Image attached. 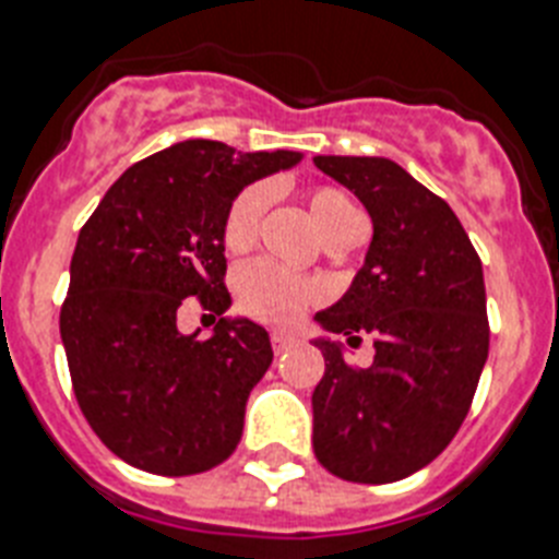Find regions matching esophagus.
I'll list each match as a JSON object with an SVG mask.
<instances>
[{
	"label": "esophagus",
	"instance_id": "34e87169",
	"mask_svg": "<svg viewBox=\"0 0 559 559\" xmlns=\"http://www.w3.org/2000/svg\"><path fill=\"white\" fill-rule=\"evenodd\" d=\"M270 340H273L275 352H286V348H293L295 343H298V334L281 332V329H275V332L270 334Z\"/></svg>",
	"mask_w": 559,
	"mask_h": 559
}]
</instances>
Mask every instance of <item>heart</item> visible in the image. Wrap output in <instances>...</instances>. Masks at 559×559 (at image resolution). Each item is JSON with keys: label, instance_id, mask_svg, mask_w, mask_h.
<instances>
[{"label": "heart", "instance_id": "b5f03b06", "mask_svg": "<svg viewBox=\"0 0 559 559\" xmlns=\"http://www.w3.org/2000/svg\"><path fill=\"white\" fill-rule=\"evenodd\" d=\"M266 202H270V191L261 182L241 188L236 193L225 213V225H222V239H225L227 250L245 252L247 247H252V241L259 236ZM309 211H312L314 225L320 227L326 241L357 239L366 230L360 207L337 188H314L309 193ZM320 295H323L320 284L264 259L250 261L236 275L239 309L250 318L264 320V323H278V326L295 323L300 314L307 312V307L320 300Z\"/></svg>", "mask_w": 559, "mask_h": 559}]
</instances>
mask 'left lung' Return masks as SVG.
I'll return each instance as SVG.
<instances>
[{
  "label": "left lung",
  "mask_w": 559,
  "mask_h": 559,
  "mask_svg": "<svg viewBox=\"0 0 559 559\" xmlns=\"http://www.w3.org/2000/svg\"><path fill=\"white\" fill-rule=\"evenodd\" d=\"M366 205L373 239L348 293L314 314L373 362H346L318 337L326 371L312 394V448L337 478L391 484L427 467L459 433L489 354L481 259L459 216L385 157H314Z\"/></svg>",
  "instance_id": "1"
}]
</instances>
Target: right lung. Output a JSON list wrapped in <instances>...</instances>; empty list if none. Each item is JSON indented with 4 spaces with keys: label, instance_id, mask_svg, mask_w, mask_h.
<instances>
[{
    "label": "right lung",
    "instance_id": "1",
    "mask_svg": "<svg viewBox=\"0 0 559 559\" xmlns=\"http://www.w3.org/2000/svg\"><path fill=\"white\" fill-rule=\"evenodd\" d=\"M295 163L186 140L123 171L78 233L61 340L78 405L126 464L179 478L239 444L273 346L259 323L225 318L222 225L241 188ZM188 297L221 318L211 338L178 332Z\"/></svg>",
    "mask_w": 559,
    "mask_h": 559
}]
</instances>
